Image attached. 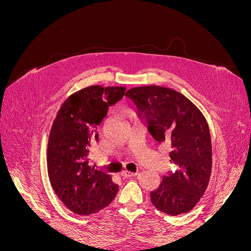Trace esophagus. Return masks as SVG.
Here are the masks:
<instances>
[{
	"label": "esophagus",
	"instance_id": "34e87169",
	"mask_svg": "<svg viewBox=\"0 0 251 251\" xmlns=\"http://www.w3.org/2000/svg\"><path fill=\"white\" fill-rule=\"evenodd\" d=\"M137 175V173L135 172H128V171H124L123 173H121V176L125 177V178H128V177H134Z\"/></svg>",
	"mask_w": 251,
	"mask_h": 251
}]
</instances>
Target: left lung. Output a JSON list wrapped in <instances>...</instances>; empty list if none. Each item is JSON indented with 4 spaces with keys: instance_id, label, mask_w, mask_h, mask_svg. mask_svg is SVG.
Returning a JSON list of instances; mask_svg holds the SVG:
<instances>
[{
    "instance_id": "left-lung-1",
    "label": "left lung",
    "mask_w": 251,
    "mask_h": 251,
    "mask_svg": "<svg viewBox=\"0 0 251 251\" xmlns=\"http://www.w3.org/2000/svg\"><path fill=\"white\" fill-rule=\"evenodd\" d=\"M126 96L138 109L154 139L169 150L177 170L163 176L151 192L154 206L178 216L192 210L206 191L211 174V139L207 121L184 95L173 89L146 86L132 88Z\"/></svg>"
}]
</instances>
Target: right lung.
<instances>
[{
  "label": "right lung",
  "mask_w": 251,
  "mask_h": 251,
  "mask_svg": "<svg viewBox=\"0 0 251 251\" xmlns=\"http://www.w3.org/2000/svg\"><path fill=\"white\" fill-rule=\"evenodd\" d=\"M125 91V87L81 89L67 98L53 121L47 150L49 179L60 201L74 214H95L118 192L111 175L91 164L89 153L98 139L97 126Z\"/></svg>",
  "instance_id": "right-lung-1"
}]
</instances>
